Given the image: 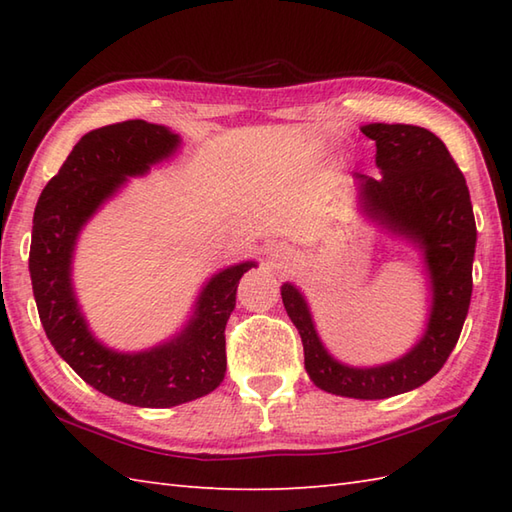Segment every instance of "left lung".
<instances>
[{
    "label": "left lung",
    "instance_id": "8db88e82",
    "mask_svg": "<svg viewBox=\"0 0 512 512\" xmlns=\"http://www.w3.org/2000/svg\"><path fill=\"white\" fill-rule=\"evenodd\" d=\"M361 132L376 143L383 178L354 173L358 204L369 220L422 250L433 290L427 330L396 361L350 367L325 350L297 286H281V299L301 334L312 383L328 394L380 400L424 385L447 363L469 312L477 228L466 180L436 134L387 123H369Z\"/></svg>",
    "mask_w": 512,
    "mask_h": 512
}]
</instances>
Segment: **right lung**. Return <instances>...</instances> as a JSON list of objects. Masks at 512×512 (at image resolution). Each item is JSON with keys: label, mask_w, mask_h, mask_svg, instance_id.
Segmentation results:
<instances>
[{"label": "right lung", "mask_w": 512, "mask_h": 512, "mask_svg": "<svg viewBox=\"0 0 512 512\" xmlns=\"http://www.w3.org/2000/svg\"><path fill=\"white\" fill-rule=\"evenodd\" d=\"M165 125L125 121L92 129L41 191L32 217L30 279L43 330L85 383L134 407L165 409L202 398L226 374V321L237 284L255 262L228 266L202 288L195 312L171 341L145 352H114L92 336L72 288V255L85 222L123 187L176 154Z\"/></svg>", "instance_id": "1"}]
</instances>
